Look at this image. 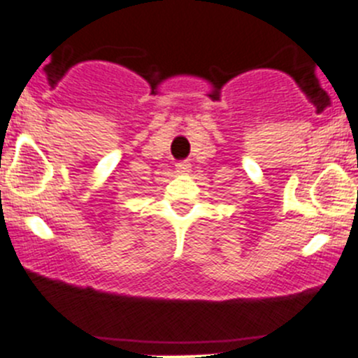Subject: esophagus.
<instances>
[{
    "instance_id": "1",
    "label": "esophagus",
    "mask_w": 358,
    "mask_h": 358,
    "mask_svg": "<svg viewBox=\"0 0 358 358\" xmlns=\"http://www.w3.org/2000/svg\"><path fill=\"white\" fill-rule=\"evenodd\" d=\"M176 171H178V173H189L190 171V162L189 161L176 162Z\"/></svg>"
}]
</instances>
